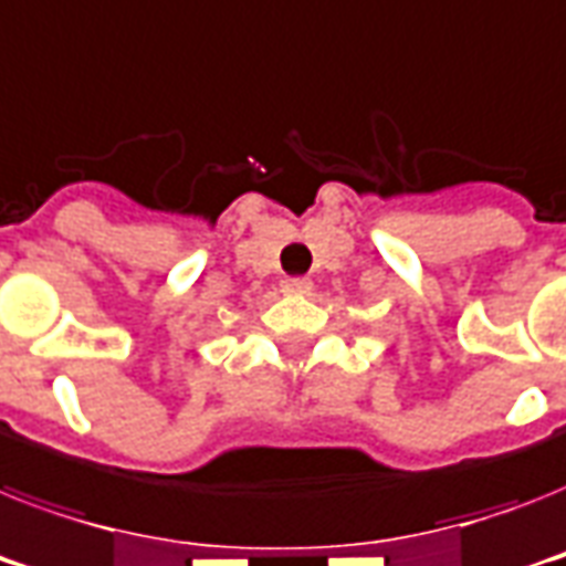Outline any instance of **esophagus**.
<instances>
[{"label": "esophagus", "instance_id": "34e87169", "mask_svg": "<svg viewBox=\"0 0 566 566\" xmlns=\"http://www.w3.org/2000/svg\"><path fill=\"white\" fill-rule=\"evenodd\" d=\"M282 291L284 293H293V296L311 293V279H305V275H293V279H284Z\"/></svg>", "mask_w": 566, "mask_h": 566}]
</instances>
